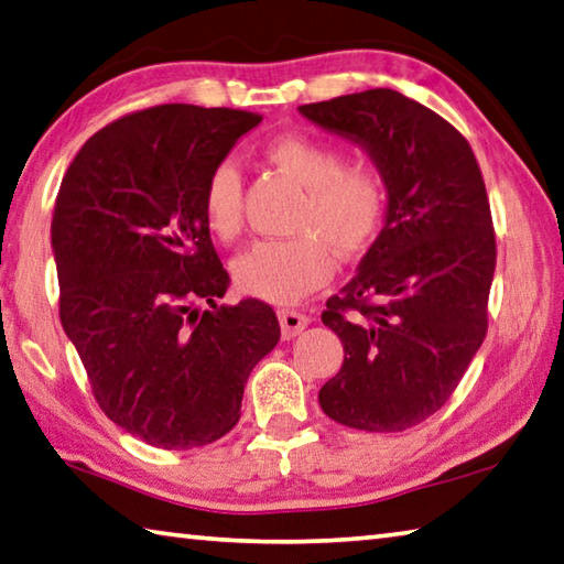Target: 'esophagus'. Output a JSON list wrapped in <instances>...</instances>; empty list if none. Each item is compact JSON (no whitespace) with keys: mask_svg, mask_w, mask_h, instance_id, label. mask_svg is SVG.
I'll use <instances>...</instances> for the list:
<instances>
[{"mask_svg":"<svg viewBox=\"0 0 564 564\" xmlns=\"http://www.w3.org/2000/svg\"><path fill=\"white\" fill-rule=\"evenodd\" d=\"M279 321H281V333H283V337H285V340H291V337L301 335V333L305 330V327H308L311 317L299 313V311L281 308V311H279Z\"/></svg>","mask_w":564,"mask_h":564,"instance_id":"obj_1","label":"esophagus"}]
</instances>
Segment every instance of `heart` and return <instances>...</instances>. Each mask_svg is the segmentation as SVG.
<instances>
[{
	"label": "heart",
	"mask_w": 564,
	"mask_h": 564,
	"mask_svg": "<svg viewBox=\"0 0 564 564\" xmlns=\"http://www.w3.org/2000/svg\"><path fill=\"white\" fill-rule=\"evenodd\" d=\"M265 160L305 189L293 219V239L253 243L231 263L234 281L243 293L271 303H295L323 285L335 269V253L355 259L372 247L387 212V187L380 167L370 160L343 162L333 142L301 132L273 138ZM202 212L219 239L239 237L241 172L224 160L207 175Z\"/></svg>",
	"instance_id": "obj_1"
}]
</instances>
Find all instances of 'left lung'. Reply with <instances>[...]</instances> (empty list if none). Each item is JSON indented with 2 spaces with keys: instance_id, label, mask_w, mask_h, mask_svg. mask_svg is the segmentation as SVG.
<instances>
[{
  "instance_id": "left-lung-1",
  "label": "left lung",
  "mask_w": 564,
  "mask_h": 564,
  "mask_svg": "<svg viewBox=\"0 0 564 564\" xmlns=\"http://www.w3.org/2000/svg\"><path fill=\"white\" fill-rule=\"evenodd\" d=\"M380 167L387 212L323 323L343 340L323 412L362 432H404L446 404L488 327L496 237L486 184L460 132L392 88L301 106Z\"/></svg>"
}]
</instances>
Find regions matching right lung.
<instances>
[{
    "label": "right lung",
    "mask_w": 564,
    "mask_h": 564,
    "mask_svg": "<svg viewBox=\"0 0 564 564\" xmlns=\"http://www.w3.org/2000/svg\"><path fill=\"white\" fill-rule=\"evenodd\" d=\"M259 122L184 104L130 112L98 130L61 182L51 221L61 325L100 409L150 446L194 448L231 432L251 370L281 337L271 305H217L229 273L202 212L207 175Z\"/></svg>",
    "instance_id": "add662e5"
}]
</instances>
